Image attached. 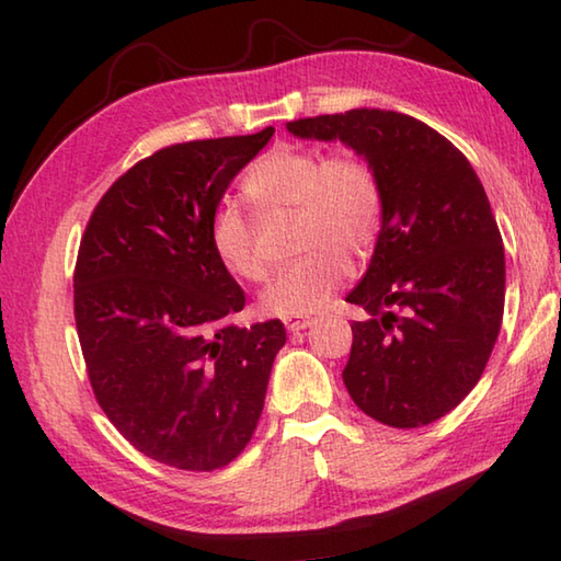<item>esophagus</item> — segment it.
<instances>
[{"label":"esophagus","mask_w":561,"mask_h":561,"mask_svg":"<svg viewBox=\"0 0 561 561\" xmlns=\"http://www.w3.org/2000/svg\"><path fill=\"white\" fill-rule=\"evenodd\" d=\"M311 323H313V319H287V321H284V325H287V331H291V333H299L304 329H309Z\"/></svg>","instance_id":"obj_1"}]
</instances>
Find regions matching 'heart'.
Wrapping results in <instances>:
<instances>
[{
  "label": "heart",
  "mask_w": 561,
  "mask_h": 561,
  "mask_svg": "<svg viewBox=\"0 0 561 561\" xmlns=\"http://www.w3.org/2000/svg\"><path fill=\"white\" fill-rule=\"evenodd\" d=\"M242 193L260 213H297L299 260L279 270L262 291V311L301 319L319 311L343 279L353 254H368L380 238L385 196L375 169L353 151L282 145L248 169ZM210 250L232 277L262 282L270 264L260 250V230L245 213L222 203L210 216Z\"/></svg>",
  "instance_id": "heart-1"
}]
</instances>
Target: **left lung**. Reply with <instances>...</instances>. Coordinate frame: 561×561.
Listing matches in <instances>:
<instances>
[{"instance_id":"8db88e82","label":"left lung","mask_w":561,"mask_h":561,"mask_svg":"<svg viewBox=\"0 0 561 561\" xmlns=\"http://www.w3.org/2000/svg\"><path fill=\"white\" fill-rule=\"evenodd\" d=\"M297 137L341 139L380 179L385 220L348 299L343 382L360 410L394 430L432 424L481 380L505 307L503 238L473 167L449 139L394 110L289 122Z\"/></svg>"}]
</instances>
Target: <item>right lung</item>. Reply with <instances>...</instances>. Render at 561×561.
<instances>
[{
    "label": "right lung",
    "mask_w": 561,
    "mask_h": 561,
    "mask_svg": "<svg viewBox=\"0 0 561 561\" xmlns=\"http://www.w3.org/2000/svg\"><path fill=\"white\" fill-rule=\"evenodd\" d=\"M272 135L154 151L112 183L80 238L73 313L95 400L137 451L181 471L245 451L287 343L279 319L232 323L245 291L208 240L228 183Z\"/></svg>",
    "instance_id": "obj_1"
}]
</instances>
